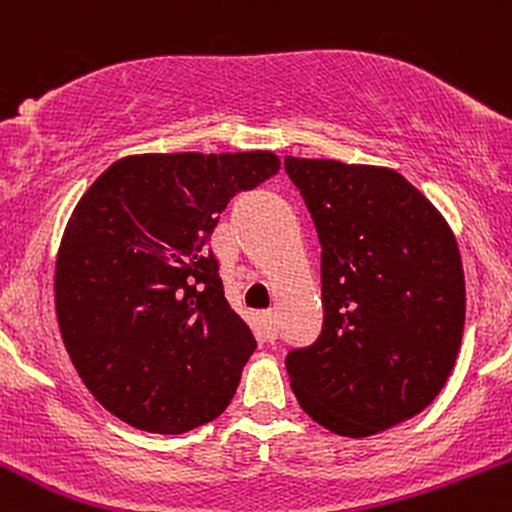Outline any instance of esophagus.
<instances>
[{"label":"esophagus","mask_w":512,"mask_h":512,"mask_svg":"<svg viewBox=\"0 0 512 512\" xmlns=\"http://www.w3.org/2000/svg\"><path fill=\"white\" fill-rule=\"evenodd\" d=\"M260 325H262V337L267 339V342H274L276 334H279V332H276V317H274L272 310L260 317Z\"/></svg>","instance_id":"34e87169"}]
</instances>
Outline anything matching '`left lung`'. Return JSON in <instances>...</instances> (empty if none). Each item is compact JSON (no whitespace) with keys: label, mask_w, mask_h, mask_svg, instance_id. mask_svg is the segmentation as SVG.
Listing matches in <instances>:
<instances>
[{"label":"left lung","mask_w":512,"mask_h":512,"mask_svg":"<svg viewBox=\"0 0 512 512\" xmlns=\"http://www.w3.org/2000/svg\"><path fill=\"white\" fill-rule=\"evenodd\" d=\"M322 245V322L286 373L339 436L402 424L436 399L464 330V272L438 209L397 170L286 156Z\"/></svg>","instance_id":"obj_1"}]
</instances>
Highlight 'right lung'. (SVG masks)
I'll return each mask as SVG.
<instances>
[{
    "label": "right lung",
    "instance_id": "add662e5",
    "mask_svg": "<svg viewBox=\"0 0 512 512\" xmlns=\"http://www.w3.org/2000/svg\"><path fill=\"white\" fill-rule=\"evenodd\" d=\"M279 166L272 151L127 156L79 199L57 252V322L120 421L175 436L231 404L257 342L207 243L226 204Z\"/></svg>",
    "mask_w": 512,
    "mask_h": 512
}]
</instances>
